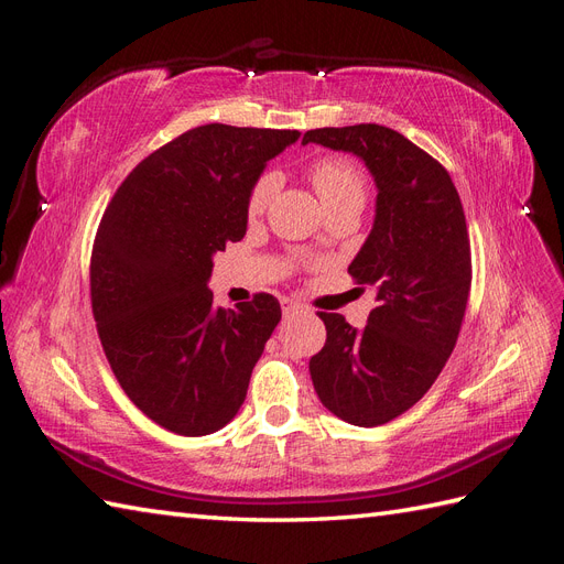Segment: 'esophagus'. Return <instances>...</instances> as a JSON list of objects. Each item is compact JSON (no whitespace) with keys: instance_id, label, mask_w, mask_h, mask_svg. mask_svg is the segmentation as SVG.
Instances as JSON below:
<instances>
[{"instance_id":"obj_1","label":"esophagus","mask_w":564,"mask_h":564,"mask_svg":"<svg viewBox=\"0 0 564 564\" xmlns=\"http://www.w3.org/2000/svg\"><path fill=\"white\" fill-rule=\"evenodd\" d=\"M280 303H282V313H284V317H292V315H299V313H305V311H308V308H305L303 303H296V301H292V299H282Z\"/></svg>"}]
</instances>
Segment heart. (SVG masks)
<instances>
[{"label":"heart","instance_id":"obj_1","mask_svg":"<svg viewBox=\"0 0 564 564\" xmlns=\"http://www.w3.org/2000/svg\"><path fill=\"white\" fill-rule=\"evenodd\" d=\"M308 176L315 185V191L324 204V209L332 212L338 207H346V204H357V207H365L367 199V181L360 169H357L350 160L344 158H319L311 164ZM280 174L275 169H265L249 187L247 195V216L256 218L261 216L268 207L272 197L280 191Z\"/></svg>","mask_w":564,"mask_h":564}]
</instances>
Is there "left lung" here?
Here are the masks:
<instances>
[{"mask_svg":"<svg viewBox=\"0 0 564 564\" xmlns=\"http://www.w3.org/2000/svg\"><path fill=\"white\" fill-rule=\"evenodd\" d=\"M303 143L355 152L379 187L373 228L348 265L377 305L362 332L319 313L327 340L311 357L322 404L373 429L412 409L456 346L473 280L466 214L447 169L395 129L324 127Z\"/></svg>","mask_w":564,"mask_h":564,"instance_id":"left-lung-1","label":"left lung"}]
</instances>
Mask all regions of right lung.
Returning <instances> with one entry per match:
<instances>
[{"label":"right lung","instance_id":"right-lung-1","mask_svg":"<svg viewBox=\"0 0 564 564\" xmlns=\"http://www.w3.org/2000/svg\"><path fill=\"white\" fill-rule=\"evenodd\" d=\"M296 129L204 124L117 187L91 249V311L127 398L162 429L209 435L237 414L282 317L270 294L216 308L212 256L247 232L249 187Z\"/></svg>","mask_w":564,"mask_h":564}]
</instances>
